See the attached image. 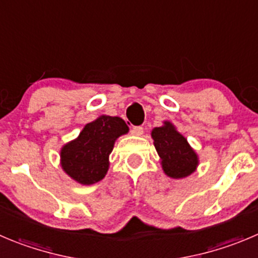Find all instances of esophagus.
Instances as JSON below:
<instances>
[{"mask_svg":"<svg viewBox=\"0 0 258 258\" xmlns=\"http://www.w3.org/2000/svg\"><path fill=\"white\" fill-rule=\"evenodd\" d=\"M131 133L136 137H141L143 134V127L142 126H133L132 127Z\"/></svg>","mask_w":258,"mask_h":258,"instance_id":"1","label":"esophagus"}]
</instances>
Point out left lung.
Masks as SVG:
<instances>
[{"mask_svg": "<svg viewBox=\"0 0 258 258\" xmlns=\"http://www.w3.org/2000/svg\"><path fill=\"white\" fill-rule=\"evenodd\" d=\"M152 138L166 175L172 178H183L196 170L198 154L170 121H164L162 126L154 127Z\"/></svg>", "mask_w": 258, "mask_h": 258, "instance_id": "8db88e82", "label": "left lung"}]
</instances>
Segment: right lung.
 Returning <instances> with one entry per match:
<instances>
[{"mask_svg":"<svg viewBox=\"0 0 258 258\" xmlns=\"http://www.w3.org/2000/svg\"><path fill=\"white\" fill-rule=\"evenodd\" d=\"M129 127L121 117L102 116L85 125L77 139L60 151V163L70 177L82 185H92L105 177L109 156L120 136Z\"/></svg>","mask_w":258,"mask_h":258,"instance_id":"right-lung-1","label":"right lung"}]
</instances>
